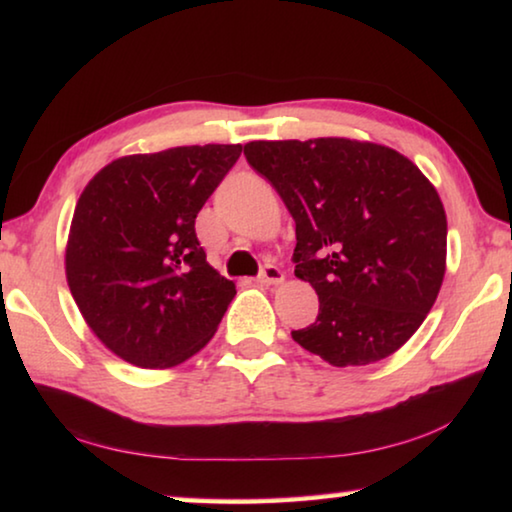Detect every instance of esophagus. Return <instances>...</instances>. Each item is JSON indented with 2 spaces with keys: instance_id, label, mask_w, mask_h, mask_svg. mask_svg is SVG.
<instances>
[{
  "instance_id": "esophagus-1",
  "label": "esophagus",
  "mask_w": 512,
  "mask_h": 512,
  "mask_svg": "<svg viewBox=\"0 0 512 512\" xmlns=\"http://www.w3.org/2000/svg\"><path fill=\"white\" fill-rule=\"evenodd\" d=\"M257 282L259 284H266V287H271V284H282L284 282V273L277 266L266 264L262 268V273L257 275Z\"/></svg>"
}]
</instances>
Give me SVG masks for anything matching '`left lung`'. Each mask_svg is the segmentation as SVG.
<instances>
[{
	"label": "left lung",
	"instance_id": "left-lung-1",
	"mask_svg": "<svg viewBox=\"0 0 512 512\" xmlns=\"http://www.w3.org/2000/svg\"><path fill=\"white\" fill-rule=\"evenodd\" d=\"M244 155L296 221V277L318 293L316 320L293 341L336 368L391 357L443 287L436 187L406 155L348 137L257 140Z\"/></svg>",
	"mask_w": 512,
	"mask_h": 512
}]
</instances>
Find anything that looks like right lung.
<instances>
[{
    "label": "right lung",
    "mask_w": 512,
    "mask_h": 512,
    "mask_svg": "<svg viewBox=\"0 0 512 512\" xmlns=\"http://www.w3.org/2000/svg\"><path fill=\"white\" fill-rule=\"evenodd\" d=\"M239 155L241 144L124 155L85 185L65 275L85 323L119 359L173 368L210 343L237 289L207 264L194 223Z\"/></svg>",
    "instance_id": "right-lung-1"
}]
</instances>
